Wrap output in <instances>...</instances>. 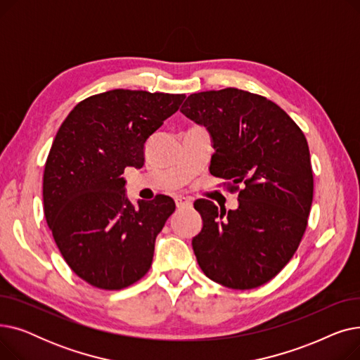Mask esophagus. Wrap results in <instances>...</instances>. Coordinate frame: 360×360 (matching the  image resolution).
<instances>
[{
  "label": "esophagus",
  "instance_id": "34e87169",
  "mask_svg": "<svg viewBox=\"0 0 360 360\" xmlns=\"http://www.w3.org/2000/svg\"><path fill=\"white\" fill-rule=\"evenodd\" d=\"M175 202H176V207H178V209H184V207H188V205H191V204H193V201H191L190 198L182 197V195L176 197V198H175Z\"/></svg>",
  "mask_w": 360,
  "mask_h": 360
}]
</instances>
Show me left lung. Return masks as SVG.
Wrapping results in <instances>:
<instances>
[{"instance_id": "1", "label": "left lung", "mask_w": 360, "mask_h": 360, "mask_svg": "<svg viewBox=\"0 0 360 360\" xmlns=\"http://www.w3.org/2000/svg\"><path fill=\"white\" fill-rule=\"evenodd\" d=\"M181 112L210 131V172L239 201L229 212L209 200L194 202L202 217L193 239L198 266L229 289L266 285L292 259L308 226L314 176L305 134L278 105L235 87L193 93Z\"/></svg>"}]
</instances>
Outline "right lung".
Wrapping results in <instances>:
<instances>
[{
    "instance_id": "1",
    "label": "right lung",
    "mask_w": 360,
    "mask_h": 360,
    "mask_svg": "<svg viewBox=\"0 0 360 360\" xmlns=\"http://www.w3.org/2000/svg\"><path fill=\"white\" fill-rule=\"evenodd\" d=\"M185 94L115 89L74 106L44 170V213L68 267L89 285L121 290L150 270L155 240L175 201L125 197V167L144 165V144Z\"/></svg>"
}]
</instances>
